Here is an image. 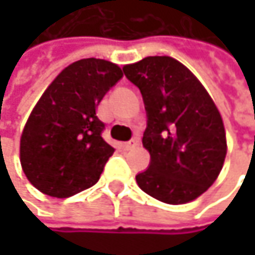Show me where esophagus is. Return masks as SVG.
Segmentation results:
<instances>
[{"mask_svg":"<svg viewBox=\"0 0 255 255\" xmlns=\"http://www.w3.org/2000/svg\"><path fill=\"white\" fill-rule=\"evenodd\" d=\"M138 144V141L135 140V138H132V140H129V141H126L124 144H123V149L124 150H131V149H134L135 146Z\"/></svg>","mask_w":255,"mask_h":255,"instance_id":"obj_1","label":"esophagus"}]
</instances>
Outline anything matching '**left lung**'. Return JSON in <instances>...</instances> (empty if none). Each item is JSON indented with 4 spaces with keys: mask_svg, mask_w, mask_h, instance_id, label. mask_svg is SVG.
Instances as JSON below:
<instances>
[{
    "mask_svg": "<svg viewBox=\"0 0 255 255\" xmlns=\"http://www.w3.org/2000/svg\"><path fill=\"white\" fill-rule=\"evenodd\" d=\"M141 93L146 109L143 146L149 167L135 176L152 198L186 204L219 177L226 158V132L207 90L180 62L150 56L123 68Z\"/></svg>",
    "mask_w": 255,
    "mask_h": 255,
    "instance_id": "obj_1",
    "label": "left lung"
}]
</instances>
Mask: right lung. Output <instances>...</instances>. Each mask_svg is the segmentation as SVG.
<instances>
[{"label": "right lung", "mask_w": 255, "mask_h": 255, "mask_svg": "<svg viewBox=\"0 0 255 255\" xmlns=\"http://www.w3.org/2000/svg\"><path fill=\"white\" fill-rule=\"evenodd\" d=\"M121 78L115 63L82 59L44 91L20 138L23 173L38 190L68 198L97 183L115 149L102 137L96 108Z\"/></svg>", "instance_id": "1"}]
</instances>
